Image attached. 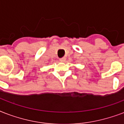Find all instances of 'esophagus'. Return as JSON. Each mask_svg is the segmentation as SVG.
I'll use <instances>...</instances> for the list:
<instances>
[{
    "label": "esophagus",
    "instance_id": "1",
    "mask_svg": "<svg viewBox=\"0 0 124 124\" xmlns=\"http://www.w3.org/2000/svg\"><path fill=\"white\" fill-rule=\"evenodd\" d=\"M66 60V57H63V58H60V62H64Z\"/></svg>",
    "mask_w": 124,
    "mask_h": 124
}]
</instances>
